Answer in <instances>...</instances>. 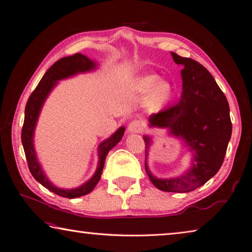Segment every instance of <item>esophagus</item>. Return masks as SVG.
I'll use <instances>...</instances> for the list:
<instances>
[{
    "mask_svg": "<svg viewBox=\"0 0 252 252\" xmlns=\"http://www.w3.org/2000/svg\"><path fill=\"white\" fill-rule=\"evenodd\" d=\"M143 128H144V125L142 121L134 120V121L130 122V125H128L127 131L130 133H139L143 131Z\"/></svg>",
    "mask_w": 252,
    "mask_h": 252,
    "instance_id": "1",
    "label": "esophagus"
}]
</instances>
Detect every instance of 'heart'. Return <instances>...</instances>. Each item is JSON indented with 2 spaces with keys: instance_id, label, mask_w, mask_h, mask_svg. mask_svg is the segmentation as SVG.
<instances>
[{
  "instance_id": "obj_1",
  "label": "heart",
  "mask_w": 252,
  "mask_h": 252,
  "mask_svg": "<svg viewBox=\"0 0 252 252\" xmlns=\"http://www.w3.org/2000/svg\"><path fill=\"white\" fill-rule=\"evenodd\" d=\"M136 89L140 93H150L149 108L153 110H159L173 94V87L168 81L160 80L157 75H146L139 77L135 83Z\"/></svg>"
}]
</instances>
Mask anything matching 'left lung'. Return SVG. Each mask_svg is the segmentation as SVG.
I'll use <instances>...</instances> for the list:
<instances>
[{
  "label": "left lung",
  "instance_id": "1",
  "mask_svg": "<svg viewBox=\"0 0 252 252\" xmlns=\"http://www.w3.org/2000/svg\"><path fill=\"white\" fill-rule=\"evenodd\" d=\"M181 64L183 94L177 104L149 117L151 126L165 127L179 137L193 153L192 166L183 176L159 179L151 175L145 160L149 179L165 192H190L214 177L224 160L232 135L230 107L224 93L202 64L190 58L171 52ZM147 157L151 138L144 136Z\"/></svg>",
  "mask_w": 252,
  "mask_h": 252
}]
</instances>
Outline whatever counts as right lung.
I'll return each mask as SVG.
<instances>
[{"mask_svg": "<svg viewBox=\"0 0 252 252\" xmlns=\"http://www.w3.org/2000/svg\"><path fill=\"white\" fill-rule=\"evenodd\" d=\"M95 66L96 64L94 61L90 60L89 58H87L86 56L81 54H75L71 57L62 58V59L57 61L55 64H52L48 71L45 73L43 78L40 79L38 83L37 87L35 88V90L31 93V95L29 97L26 105L25 121H23V126L21 131V140L23 149H25L29 169H30L33 177L36 179L40 185L44 186L45 188L50 190L51 192H54L56 194L63 197H79L88 194V193H90L94 189V187L98 183V180L101 179L105 159H106L108 151L114 148L115 146L120 142L122 136H124L126 128L125 126L119 127L112 136L105 139L104 142L98 146V163L97 168L94 175H93V177L90 180H88L83 186L78 187V188L67 190L57 188L55 185H52L44 174L42 167H40L33 145L35 126H36L40 109H42L45 99L48 96L50 91L54 89L57 81L71 77V76L78 73L92 71V69L95 68Z\"/></svg>", "mask_w": 252, "mask_h": 252, "instance_id": "add662e5", "label": "right lung"}]
</instances>
